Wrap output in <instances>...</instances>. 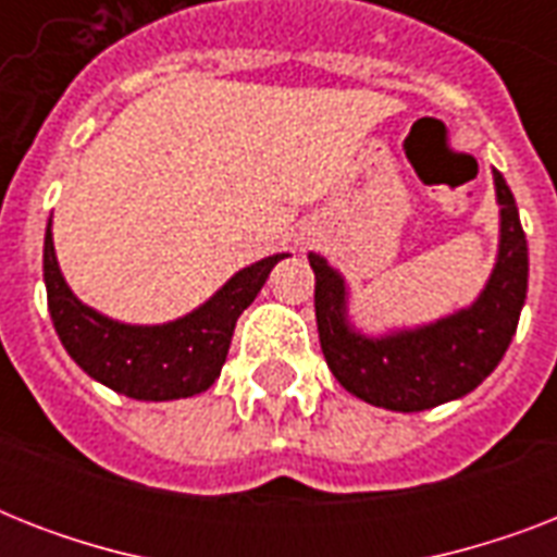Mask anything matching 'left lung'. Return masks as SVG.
<instances>
[{
	"label": "left lung",
	"mask_w": 557,
	"mask_h": 557,
	"mask_svg": "<svg viewBox=\"0 0 557 557\" xmlns=\"http://www.w3.org/2000/svg\"><path fill=\"white\" fill-rule=\"evenodd\" d=\"M500 201V251L476 304L436 323L367 338L347 323V286L323 257L309 253L314 271V318L332 375L367 405L416 413L445 405L483 384L500 364L518 332L527 300L529 248L518 205L494 170Z\"/></svg>",
	"instance_id": "left-lung-1"
}]
</instances>
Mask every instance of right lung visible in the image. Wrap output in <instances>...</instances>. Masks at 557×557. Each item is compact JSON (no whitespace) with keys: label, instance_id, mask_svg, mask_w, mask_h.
Returning <instances> with one entry per match:
<instances>
[{"label":"right lung","instance_id":"1","mask_svg":"<svg viewBox=\"0 0 557 557\" xmlns=\"http://www.w3.org/2000/svg\"><path fill=\"white\" fill-rule=\"evenodd\" d=\"M288 253H274L236 271L208 304L161 326H129L83 306L65 286L51 243L42 248L48 312L65 352L83 372L138 401H173L196 396L219 379L236 318L253 304L271 269Z\"/></svg>","mask_w":557,"mask_h":557}]
</instances>
